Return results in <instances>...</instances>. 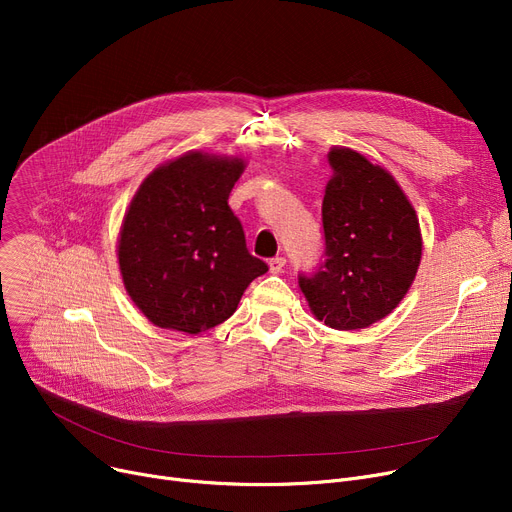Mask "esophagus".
I'll list each match as a JSON object with an SVG mask.
<instances>
[{"mask_svg":"<svg viewBox=\"0 0 512 512\" xmlns=\"http://www.w3.org/2000/svg\"><path fill=\"white\" fill-rule=\"evenodd\" d=\"M267 265H270V272H272V274H280V272L284 270L286 259H284V257H274V259L267 261Z\"/></svg>","mask_w":512,"mask_h":512,"instance_id":"34e87169","label":"esophagus"}]
</instances>
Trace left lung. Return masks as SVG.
Segmentation results:
<instances>
[{
    "label": "left lung",
    "mask_w": 512,
    "mask_h": 512,
    "mask_svg": "<svg viewBox=\"0 0 512 512\" xmlns=\"http://www.w3.org/2000/svg\"><path fill=\"white\" fill-rule=\"evenodd\" d=\"M321 218L326 261L299 286L311 313L334 330L384 319L409 292L423 251L415 207L394 176L348 147L328 153Z\"/></svg>",
    "instance_id": "left-lung-1"
}]
</instances>
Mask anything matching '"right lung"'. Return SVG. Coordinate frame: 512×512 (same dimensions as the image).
Segmentation results:
<instances>
[{
	"mask_svg": "<svg viewBox=\"0 0 512 512\" xmlns=\"http://www.w3.org/2000/svg\"><path fill=\"white\" fill-rule=\"evenodd\" d=\"M245 168L240 157L186 151L157 166L134 193L118 265L128 297L153 326L184 334L218 326L267 272L247 251L228 205Z\"/></svg>",
	"mask_w": 512,
	"mask_h": 512,
	"instance_id": "1",
	"label": "right lung"
}]
</instances>
